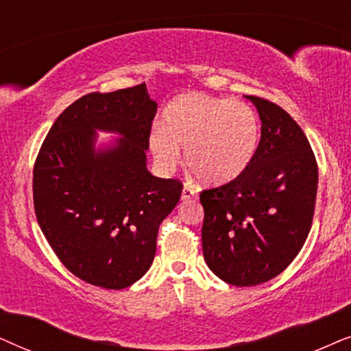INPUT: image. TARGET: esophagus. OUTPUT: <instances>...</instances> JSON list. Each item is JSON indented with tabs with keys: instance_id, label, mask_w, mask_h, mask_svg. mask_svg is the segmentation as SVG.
Listing matches in <instances>:
<instances>
[{
	"instance_id": "obj_1",
	"label": "esophagus",
	"mask_w": 351,
	"mask_h": 351,
	"mask_svg": "<svg viewBox=\"0 0 351 351\" xmlns=\"http://www.w3.org/2000/svg\"><path fill=\"white\" fill-rule=\"evenodd\" d=\"M194 197H195V191L191 188V186L186 184L183 188V193H181V199L189 200V199H194Z\"/></svg>"
}]
</instances>
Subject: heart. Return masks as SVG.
Wrapping results in <instances>:
<instances>
[{
  "label": "heart",
  "mask_w": 351,
  "mask_h": 351,
  "mask_svg": "<svg viewBox=\"0 0 351 351\" xmlns=\"http://www.w3.org/2000/svg\"><path fill=\"white\" fill-rule=\"evenodd\" d=\"M254 109L200 93L175 97L149 134V149L162 168H173L184 149V163L204 183H226L249 165L258 146Z\"/></svg>",
  "instance_id": "heart-1"
}]
</instances>
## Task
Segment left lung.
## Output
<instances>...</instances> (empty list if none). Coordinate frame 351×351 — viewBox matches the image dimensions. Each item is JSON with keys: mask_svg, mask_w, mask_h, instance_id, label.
<instances>
[{"mask_svg": "<svg viewBox=\"0 0 351 351\" xmlns=\"http://www.w3.org/2000/svg\"><path fill=\"white\" fill-rule=\"evenodd\" d=\"M258 110L261 138L244 171L204 189L202 250L224 282L256 286L281 274L305 244L317 191V163L305 133L286 110L245 96Z\"/></svg>", "mask_w": 351, "mask_h": 351, "instance_id": "8db88e82", "label": "left lung"}]
</instances>
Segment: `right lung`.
Segmentation results:
<instances>
[{"label": "right lung", "mask_w": 351, "mask_h": 351, "mask_svg": "<svg viewBox=\"0 0 351 351\" xmlns=\"http://www.w3.org/2000/svg\"><path fill=\"white\" fill-rule=\"evenodd\" d=\"M157 104L146 83L90 93L58 117L34 167V205L43 234L70 273L102 289H125L151 268L160 223L181 197L180 180L146 168ZM123 138L94 151L95 130Z\"/></svg>", "instance_id": "add662e5"}]
</instances>
